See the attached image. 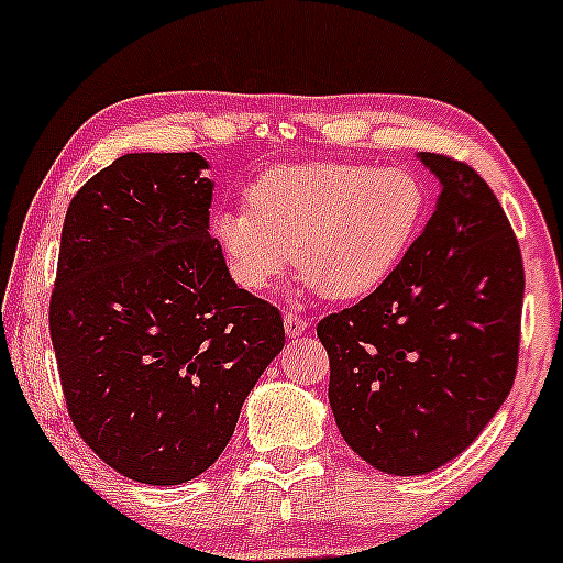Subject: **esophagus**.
Wrapping results in <instances>:
<instances>
[{"mask_svg":"<svg viewBox=\"0 0 563 563\" xmlns=\"http://www.w3.org/2000/svg\"><path fill=\"white\" fill-rule=\"evenodd\" d=\"M306 319H300L298 313H284V332H287V338H300V334H306Z\"/></svg>","mask_w":563,"mask_h":563,"instance_id":"obj_1","label":"esophagus"}]
</instances>
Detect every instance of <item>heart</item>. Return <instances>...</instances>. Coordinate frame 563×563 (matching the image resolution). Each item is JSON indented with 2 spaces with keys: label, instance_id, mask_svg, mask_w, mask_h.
Masks as SVG:
<instances>
[{
  "label": "heart",
  "instance_id": "heart-1",
  "mask_svg": "<svg viewBox=\"0 0 563 563\" xmlns=\"http://www.w3.org/2000/svg\"><path fill=\"white\" fill-rule=\"evenodd\" d=\"M426 220L428 188L412 169L313 162L268 169L247 207L212 214L210 233L247 292L274 287L292 257L302 289L353 302L399 274Z\"/></svg>",
  "mask_w": 563,
  "mask_h": 563
}]
</instances>
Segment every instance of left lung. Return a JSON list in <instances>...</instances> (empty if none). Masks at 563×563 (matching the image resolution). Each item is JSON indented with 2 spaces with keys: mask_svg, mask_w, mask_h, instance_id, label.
<instances>
[{
  "mask_svg": "<svg viewBox=\"0 0 563 563\" xmlns=\"http://www.w3.org/2000/svg\"><path fill=\"white\" fill-rule=\"evenodd\" d=\"M439 180L431 220L383 289L316 327L330 407L372 468L422 476L476 441L514 388L523 265L476 169L420 151Z\"/></svg>",
  "mask_w": 563,
  "mask_h": 563,
  "instance_id": "1",
  "label": "left lung"
}]
</instances>
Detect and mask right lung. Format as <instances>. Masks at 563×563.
<instances>
[{
	"label": "right lung",
	"mask_w": 563,
	"mask_h": 563,
	"mask_svg": "<svg viewBox=\"0 0 563 563\" xmlns=\"http://www.w3.org/2000/svg\"><path fill=\"white\" fill-rule=\"evenodd\" d=\"M199 154H124L79 188L60 233L49 338L85 444L132 482L186 484L225 450L284 349L210 236Z\"/></svg>",
	"instance_id": "obj_1"
}]
</instances>
